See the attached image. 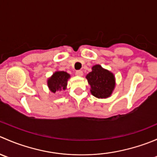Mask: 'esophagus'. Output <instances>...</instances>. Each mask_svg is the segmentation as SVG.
Here are the masks:
<instances>
[{
    "instance_id": "34e87169",
    "label": "esophagus",
    "mask_w": 157,
    "mask_h": 157,
    "mask_svg": "<svg viewBox=\"0 0 157 157\" xmlns=\"http://www.w3.org/2000/svg\"><path fill=\"white\" fill-rule=\"evenodd\" d=\"M75 74L77 76H83V71H77L75 72Z\"/></svg>"
}]
</instances>
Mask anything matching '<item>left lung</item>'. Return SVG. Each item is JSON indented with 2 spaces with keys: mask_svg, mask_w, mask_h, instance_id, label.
I'll use <instances>...</instances> for the list:
<instances>
[{
  "mask_svg": "<svg viewBox=\"0 0 157 157\" xmlns=\"http://www.w3.org/2000/svg\"><path fill=\"white\" fill-rule=\"evenodd\" d=\"M93 71L86 75L91 93L97 98H107L112 94L115 87L113 74L97 64L92 67Z\"/></svg>",
  "mask_w": 157,
  "mask_h": 157,
  "instance_id": "obj_1",
  "label": "left lung"
}]
</instances>
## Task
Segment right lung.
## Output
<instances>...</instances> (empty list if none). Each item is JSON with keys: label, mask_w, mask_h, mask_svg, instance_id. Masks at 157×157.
Listing matches in <instances>:
<instances>
[{"label": "right lung", "mask_w": 157, "mask_h": 157, "mask_svg": "<svg viewBox=\"0 0 157 157\" xmlns=\"http://www.w3.org/2000/svg\"><path fill=\"white\" fill-rule=\"evenodd\" d=\"M70 75L64 71H57L48 80V86L52 93L65 90Z\"/></svg>", "instance_id": "obj_1"}]
</instances>
